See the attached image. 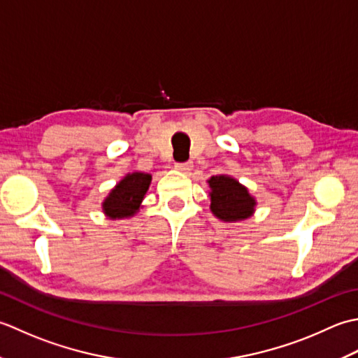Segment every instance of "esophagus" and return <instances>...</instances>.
I'll return each instance as SVG.
<instances>
[{"label":"esophagus","mask_w":358,"mask_h":358,"mask_svg":"<svg viewBox=\"0 0 358 358\" xmlns=\"http://www.w3.org/2000/svg\"><path fill=\"white\" fill-rule=\"evenodd\" d=\"M193 169V164H176V170H179L180 173H189V170Z\"/></svg>","instance_id":"1"}]
</instances>
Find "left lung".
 Masks as SVG:
<instances>
[{
    "mask_svg": "<svg viewBox=\"0 0 358 358\" xmlns=\"http://www.w3.org/2000/svg\"><path fill=\"white\" fill-rule=\"evenodd\" d=\"M210 211L222 222H241L255 213L257 199L249 188L229 174H216L208 180Z\"/></svg>",
    "mask_w": 358,
    "mask_h": 358,
    "instance_id": "left-lung-1",
    "label": "left lung"
}]
</instances>
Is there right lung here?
Segmentation results:
<instances>
[{"label":"right lung","instance_id":"right-lung-1","mask_svg":"<svg viewBox=\"0 0 358 358\" xmlns=\"http://www.w3.org/2000/svg\"><path fill=\"white\" fill-rule=\"evenodd\" d=\"M151 179V174L145 171L127 173L101 202V210L108 220L115 221L133 217L142 208Z\"/></svg>","mask_w":358,"mask_h":358}]
</instances>
